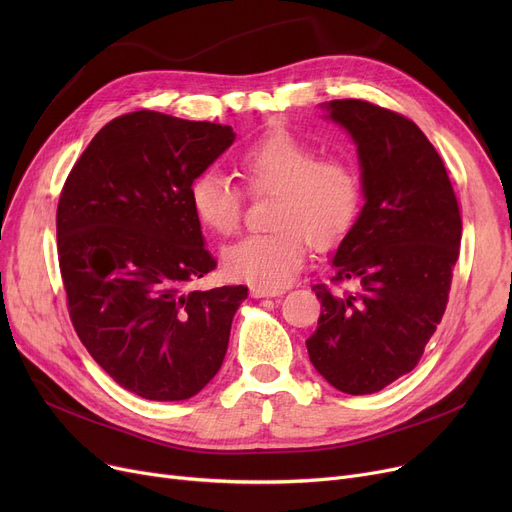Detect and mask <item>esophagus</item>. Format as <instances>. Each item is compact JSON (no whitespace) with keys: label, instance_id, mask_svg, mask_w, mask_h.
Wrapping results in <instances>:
<instances>
[{"label":"esophagus","instance_id":"1","mask_svg":"<svg viewBox=\"0 0 512 512\" xmlns=\"http://www.w3.org/2000/svg\"><path fill=\"white\" fill-rule=\"evenodd\" d=\"M251 294H253L255 299H265V297H282V290H267V288L253 286V288H251Z\"/></svg>","mask_w":512,"mask_h":512}]
</instances>
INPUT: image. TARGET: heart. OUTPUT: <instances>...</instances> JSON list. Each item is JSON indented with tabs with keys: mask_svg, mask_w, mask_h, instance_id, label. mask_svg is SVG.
<instances>
[{
	"mask_svg": "<svg viewBox=\"0 0 512 512\" xmlns=\"http://www.w3.org/2000/svg\"><path fill=\"white\" fill-rule=\"evenodd\" d=\"M236 172L251 197L272 195L270 232L251 234L224 251L232 280L278 290L294 280L307 245L330 249L357 222L363 188L351 161L317 155V149L288 130H272L242 147ZM201 226L232 236L242 224L245 199L240 188L218 172H201L188 188Z\"/></svg>",
	"mask_w": 512,
	"mask_h": 512,
	"instance_id": "1",
	"label": "heart"
}]
</instances>
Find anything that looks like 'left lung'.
<instances>
[{"instance_id":"left-lung-1","label":"left lung","mask_w":512,"mask_h":512,"mask_svg":"<svg viewBox=\"0 0 512 512\" xmlns=\"http://www.w3.org/2000/svg\"><path fill=\"white\" fill-rule=\"evenodd\" d=\"M330 118L357 143L365 205L315 284L313 367L340 392L371 394L409 373L448 305L463 220L444 161L421 128L363 99H334ZM351 279L357 293L335 288Z\"/></svg>"}]
</instances>
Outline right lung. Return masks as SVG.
I'll return each instance as SVG.
<instances>
[{"label": "right lung", "instance_id": "add662e5", "mask_svg": "<svg viewBox=\"0 0 512 512\" xmlns=\"http://www.w3.org/2000/svg\"><path fill=\"white\" fill-rule=\"evenodd\" d=\"M230 126L151 110L107 122L58 203L72 326L128 392L186 400L222 367L247 286L186 290L215 270L188 188L232 143Z\"/></svg>", "mask_w": 512, "mask_h": 512}]
</instances>
